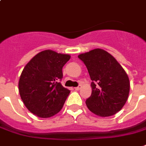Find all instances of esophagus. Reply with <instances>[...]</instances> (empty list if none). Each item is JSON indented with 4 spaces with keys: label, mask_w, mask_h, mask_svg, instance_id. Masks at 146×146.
Instances as JSON below:
<instances>
[{
    "label": "esophagus",
    "mask_w": 146,
    "mask_h": 146,
    "mask_svg": "<svg viewBox=\"0 0 146 146\" xmlns=\"http://www.w3.org/2000/svg\"><path fill=\"white\" fill-rule=\"evenodd\" d=\"M80 88H81V85H79L78 87H76V88H74V89L76 91H78V90H80Z\"/></svg>",
    "instance_id": "1"
}]
</instances>
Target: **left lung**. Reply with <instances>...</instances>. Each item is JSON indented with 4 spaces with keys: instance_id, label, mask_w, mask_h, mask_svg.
<instances>
[{
    "instance_id": "obj_1",
    "label": "left lung",
    "mask_w": 146,
    "mask_h": 146,
    "mask_svg": "<svg viewBox=\"0 0 146 146\" xmlns=\"http://www.w3.org/2000/svg\"><path fill=\"white\" fill-rule=\"evenodd\" d=\"M78 58L86 66L92 82L86 100L90 111L100 117L114 115L123 108L130 92L127 73L113 56L103 49L83 53Z\"/></svg>"
}]
</instances>
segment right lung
<instances>
[{"label":"right lung","instance_id":"add662e5","mask_svg":"<svg viewBox=\"0 0 146 146\" xmlns=\"http://www.w3.org/2000/svg\"><path fill=\"white\" fill-rule=\"evenodd\" d=\"M70 59V54L46 50L38 53L23 68L19 92L25 107L35 115L46 119L62 110L70 91L60 81L62 67Z\"/></svg>","mask_w":146,"mask_h":146}]
</instances>
